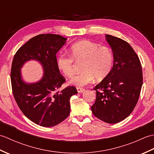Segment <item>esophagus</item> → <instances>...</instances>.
<instances>
[{"label":"esophagus","mask_w":154,"mask_h":154,"mask_svg":"<svg viewBox=\"0 0 154 154\" xmlns=\"http://www.w3.org/2000/svg\"><path fill=\"white\" fill-rule=\"evenodd\" d=\"M77 91L78 93H82L85 91V89H83V88H81V87H77Z\"/></svg>","instance_id":"34e87169"}]
</instances>
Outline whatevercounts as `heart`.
<instances>
[{"instance_id":"1","label":"heart","mask_w":154,"mask_h":154,"mask_svg":"<svg viewBox=\"0 0 154 154\" xmlns=\"http://www.w3.org/2000/svg\"><path fill=\"white\" fill-rule=\"evenodd\" d=\"M71 57L59 54L56 57V65L65 76L71 77L73 75V60L83 61V72L71 78V85L83 87L91 83L95 78L102 81L112 71L114 64V54L106 45H100L96 42L82 40L72 45L70 48Z\"/></svg>"}]
</instances>
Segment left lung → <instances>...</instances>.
Returning a JSON list of instances; mask_svg holds the SVG:
<instances>
[{
  "label": "left lung",
  "instance_id": "obj_1",
  "mask_svg": "<svg viewBox=\"0 0 154 154\" xmlns=\"http://www.w3.org/2000/svg\"><path fill=\"white\" fill-rule=\"evenodd\" d=\"M114 54V64L109 75L94 88L96 100L93 114L106 123L125 119L134 109L141 91L143 77L139 57L128 42L105 35Z\"/></svg>",
  "mask_w": 154,
  "mask_h": 154
}]
</instances>
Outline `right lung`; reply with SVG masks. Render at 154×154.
I'll return each mask as SVG.
<instances>
[{"instance_id":"1","label":"right lung","mask_w":154,"mask_h":154,"mask_svg":"<svg viewBox=\"0 0 154 154\" xmlns=\"http://www.w3.org/2000/svg\"><path fill=\"white\" fill-rule=\"evenodd\" d=\"M66 40L58 34L38 35L20 48L13 58L11 79L16 102L28 119L42 126H54L67 119L70 98L77 94L72 86L58 91L65 79L57 67L56 54ZM30 60L41 64L44 74L38 82L29 84L23 80L21 69Z\"/></svg>"}]
</instances>
